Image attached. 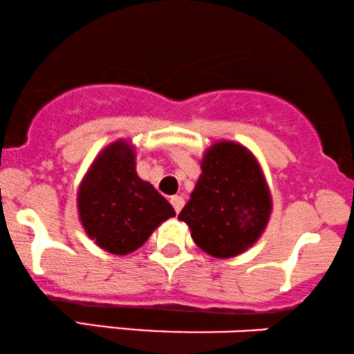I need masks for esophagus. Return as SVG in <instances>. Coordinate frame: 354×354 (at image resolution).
I'll return each instance as SVG.
<instances>
[{
    "label": "esophagus",
    "instance_id": "obj_1",
    "mask_svg": "<svg viewBox=\"0 0 354 354\" xmlns=\"http://www.w3.org/2000/svg\"><path fill=\"white\" fill-rule=\"evenodd\" d=\"M171 205L173 208L176 213H180V211L183 209V206H185V200H183V196H178V194H174V196H171Z\"/></svg>",
    "mask_w": 354,
    "mask_h": 354
}]
</instances>
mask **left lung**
I'll list each match as a JSON object with an SVG mask.
<instances>
[{"mask_svg":"<svg viewBox=\"0 0 354 354\" xmlns=\"http://www.w3.org/2000/svg\"><path fill=\"white\" fill-rule=\"evenodd\" d=\"M273 200L256 156L236 141L221 140L201 158V174L178 214L191 238L213 258H234L261 238Z\"/></svg>","mask_w":354,"mask_h":354,"instance_id":"obj_1","label":"left lung"}]
</instances>
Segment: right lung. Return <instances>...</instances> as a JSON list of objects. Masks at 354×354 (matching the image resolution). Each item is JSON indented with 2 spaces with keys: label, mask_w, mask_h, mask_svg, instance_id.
<instances>
[{
  "label": "right lung",
  "mask_w": 354,
  "mask_h": 354,
  "mask_svg": "<svg viewBox=\"0 0 354 354\" xmlns=\"http://www.w3.org/2000/svg\"><path fill=\"white\" fill-rule=\"evenodd\" d=\"M78 216L101 250L124 256L145 245L173 206L136 173L135 146L118 140L98 153L80 183Z\"/></svg>",
  "instance_id": "add662e5"
}]
</instances>
